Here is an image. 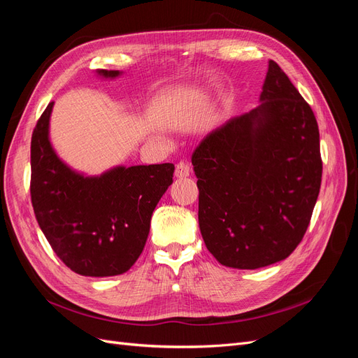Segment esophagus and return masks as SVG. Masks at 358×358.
<instances>
[{"instance_id": "obj_1", "label": "esophagus", "mask_w": 358, "mask_h": 358, "mask_svg": "<svg viewBox=\"0 0 358 358\" xmlns=\"http://www.w3.org/2000/svg\"><path fill=\"white\" fill-rule=\"evenodd\" d=\"M191 173V166L188 164L187 161H180L176 164V169H175V176L182 179V178H188Z\"/></svg>"}]
</instances>
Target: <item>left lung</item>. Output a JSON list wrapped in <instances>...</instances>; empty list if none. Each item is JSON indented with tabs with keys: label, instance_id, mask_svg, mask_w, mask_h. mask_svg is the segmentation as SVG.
Here are the masks:
<instances>
[{
	"label": "left lung",
	"instance_id": "left-lung-1",
	"mask_svg": "<svg viewBox=\"0 0 358 358\" xmlns=\"http://www.w3.org/2000/svg\"><path fill=\"white\" fill-rule=\"evenodd\" d=\"M259 101L206 136L191 158L203 241L233 268L266 267L294 251L321 187L315 115L272 59Z\"/></svg>",
	"mask_w": 358,
	"mask_h": 358
}]
</instances>
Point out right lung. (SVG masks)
Here are the masks:
<instances>
[{"label": "right lung", "mask_w": 358, "mask_h": 358, "mask_svg": "<svg viewBox=\"0 0 358 358\" xmlns=\"http://www.w3.org/2000/svg\"><path fill=\"white\" fill-rule=\"evenodd\" d=\"M117 78V70H99ZM53 101L31 138V201L37 222L61 262L82 276L125 273L142 254L150 216L173 182L175 166L115 167L83 176L58 158L49 140Z\"/></svg>", "instance_id": "right-lung-1"}]
</instances>
